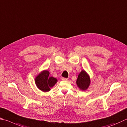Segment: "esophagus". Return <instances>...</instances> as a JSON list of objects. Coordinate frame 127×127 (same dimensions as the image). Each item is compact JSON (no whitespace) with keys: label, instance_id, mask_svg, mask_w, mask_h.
I'll use <instances>...</instances> for the list:
<instances>
[{"label":"esophagus","instance_id":"esophagus-1","mask_svg":"<svg viewBox=\"0 0 127 127\" xmlns=\"http://www.w3.org/2000/svg\"><path fill=\"white\" fill-rule=\"evenodd\" d=\"M62 80H64V81H68V78H65V77H62Z\"/></svg>","mask_w":127,"mask_h":127}]
</instances>
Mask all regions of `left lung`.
I'll list each match as a JSON object with an SVG mask.
<instances>
[{
  "instance_id": "8db88e82",
  "label": "left lung",
  "mask_w": 127,
  "mask_h": 127,
  "mask_svg": "<svg viewBox=\"0 0 127 127\" xmlns=\"http://www.w3.org/2000/svg\"><path fill=\"white\" fill-rule=\"evenodd\" d=\"M90 79L89 75L84 70L80 73L77 77L76 84L77 86L82 90H85L89 86Z\"/></svg>"
}]
</instances>
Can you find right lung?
<instances>
[{
  "label": "right lung",
  "instance_id": "obj_1",
  "mask_svg": "<svg viewBox=\"0 0 127 127\" xmlns=\"http://www.w3.org/2000/svg\"><path fill=\"white\" fill-rule=\"evenodd\" d=\"M50 72L43 71L35 77V83L37 88L44 92H48L57 83V80L53 77H49Z\"/></svg>",
  "mask_w": 127,
  "mask_h": 127
}]
</instances>
